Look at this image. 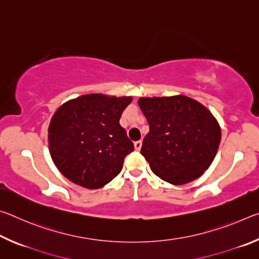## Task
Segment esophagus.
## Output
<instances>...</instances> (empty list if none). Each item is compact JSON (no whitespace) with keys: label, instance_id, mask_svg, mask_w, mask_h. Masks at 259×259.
Segmentation results:
<instances>
[{"label":"esophagus","instance_id":"obj_1","mask_svg":"<svg viewBox=\"0 0 259 259\" xmlns=\"http://www.w3.org/2000/svg\"><path fill=\"white\" fill-rule=\"evenodd\" d=\"M134 145H135L136 150L140 151V148H142V145H143V142H142V140H137V142H135Z\"/></svg>","mask_w":259,"mask_h":259}]
</instances>
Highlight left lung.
Returning <instances> with one entry per match:
<instances>
[{"label": "left lung", "mask_w": 259, "mask_h": 259, "mask_svg": "<svg viewBox=\"0 0 259 259\" xmlns=\"http://www.w3.org/2000/svg\"><path fill=\"white\" fill-rule=\"evenodd\" d=\"M150 125L140 153L157 177L174 185L199 178L217 154L221 126L202 104L186 96L140 98Z\"/></svg>", "instance_id": "left-lung-1"}]
</instances>
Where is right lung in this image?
I'll use <instances>...</instances> for the list:
<instances>
[{
    "instance_id": "add662e5",
    "label": "right lung",
    "mask_w": 259,
    "mask_h": 259,
    "mask_svg": "<svg viewBox=\"0 0 259 259\" xmlns=\"http://www.w3.org/2000/svg\"><path fill=\"white\" fill-rule=\"evenodd\" d=\"M131 97L84 95L57 109L48 129L59 171L82 187H103L120 174L134 144L119 121Z\"/></svg>"
}]
</instances>
